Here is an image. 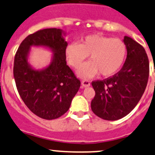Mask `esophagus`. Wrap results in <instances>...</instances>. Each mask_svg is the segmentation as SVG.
<instances>
[{
	"label": "esophagus",
	"mask_w": 155,
	"mask_h": 155,
	"mask_svg": "<svg viewBox=\"0 0 155 155\" xmlns=\"http://www.w3.org/2000/svg\"><path fill=\"white\" fill-rule=\"evenodd\" d=\"M81 86H82V87H88L90 86V83L88 81H82Z\"/></svg>",
	"instance_id": "34e87169"
}]
</instances>
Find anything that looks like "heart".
<instances>
[{
    "label": "heart",
    "instance_id": "1",
    "mask_svg": "<svg viewBox=\"0 0 155 155\" xmlns=\"http://www.w3.org/2000/svg\"><path fill=\"white\" fill-rule=\"evenodd\" d=\"M69 64L77 68L89 56V62L78 71L81 78H90L100 73L110 77L121 68L127 55V48L122 40L100 34L86 36L78 43H71L66 48Z\"/></svg>",
    "mask_w": 155,
    "mask_h": 155
}]
</instances>
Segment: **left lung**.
<instances>
[{"label": "left lung", "mask_w": 155, "mask_h": 155, "mask_svg": "<svg viewBox=\"0 0 155 155\" xmlns=\"http://www.w3.org/2000/svg\"><path fill=\"white\" fill-rule=\"evenodd\" d=\"M123 42L127 58L120 71L103 81L92 82L95 95L91 102L92 112L105 120L125 117L136 107L147 86L149 63L144 48L129 36Z\"/></svg>", "instance_id": "obj_1"}]
</instances>
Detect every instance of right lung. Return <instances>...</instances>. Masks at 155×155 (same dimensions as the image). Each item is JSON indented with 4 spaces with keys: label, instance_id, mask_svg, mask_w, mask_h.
Listing matches in <instances>:
<instances>
[{
    "label": "right lung",
    "instance_id": "obj_1",
    "mask_svg": "<svg viewBox=\"0 0 155 155\" xmlns=\"http://www.w3.org/2000/svg\"><path fill=\"white\" fill-rule=\"evenodd\" d=\"M66 33L48 28L27 36L21 43L14 60L13 74L21 98L31 112L48 120L57 119L68 110L81 87V81L66 65ZM33 46L49 49L50 64L40 70L28 62Z\"/></svg>",
    "mask_w": 155,
    "mask_h": 155
}]
</instances>
